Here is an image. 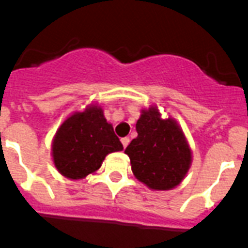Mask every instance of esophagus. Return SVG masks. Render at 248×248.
Segmentation results:
<instances>
[{"instance_id": "obj_1", "label": "esophagus", "mask_w": 248, "mask_h": 248, "mask_svg": "<svg viewBox=\"0 0 248 248\" xmlns=\"http://www.w3.org/2000/svg\"><path fill=\"white\" fill-rule=\"evenodd\" d=\"M121 142H122V145H124V149H126V147H127V145L130 143V140L127 138V137H124V138H122V140H121Z\"/></svg>"}]
</instances>
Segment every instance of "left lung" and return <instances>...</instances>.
Returning <instances> with one entry per match:
<instances>
[{
    "mask_svg": "<svg viewBox=\"0 0 248 248\" xmlns=\"http://www.w3.org/2000/svg\"><path fill=\"white\" fill-rule=\"evenodd\" d=\"M135 129L138 137L124 150L135 178L153 190L178 186L190 169L191 150L177 122L162 119L150 108L142 111Z\"/></svg>",
    "mask_w": 248,
    "mask_h": 248,
    "instance_id": "left-lung-1",
    "label": "left lung"
}]
</instances>
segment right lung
Segmentation results:
<instances>
[{
  "mask_svg": "<svg viewBox=\"0 0 248 248\" xmlns=\"http://www.w3.org/2000/svg\"><path fill=\"white\" fill-rule=\"evenodd\" d=\"M121 150L124 146L98 106L69 117L53 140L54 165L70 179H82L97 171L105 156Z\"/></svg>",
  "mask_w": 248,
  "mask_h": 248,
  "instance_id": "add662e5",
  "label": "right lung"
}]
</instances>
